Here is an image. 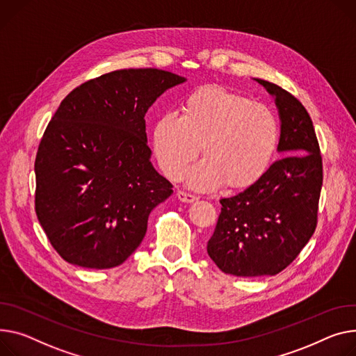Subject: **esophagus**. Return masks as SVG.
<instances>
[{
    "instance_id": "34e87169",
    "label": "esophagus",
    "mask_w": 356,
    "mask_h": 356,
    "mask_svg": "<svg viewBox=\"0 0 356 356\" xmlns=\"http://www.w3.org/2000/svg\"><path fill=\"white\" fill-rule=\"evenodd\" d=\"M176 196H177V199H179L180 202H183V203H192V202L197 200V196H195V195H192V193H187V192H184V191H179V192L176 193Z\"/></svg>"
}]
</instances>
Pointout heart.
I'll return each instance as SVG.
<instances>
[{
  "instance_id": "heart-1",
  "label": "heart",
  "mask_w": 356,
  "mask_h": 356,
  "mask_svg": "<svg viewBox=\"0 0 356 356\" xmlns=\"http://www.w3.org/2000/svg\"><path fill=\"white\" fill-rule=\"evenodd\" d=\"M277 140L279 124L269 107L220 86L188 92L179 114H163L153 126L154 154L170 177H177L200 149L203 160L186 180L203 191L222 183L229 191L252 186L269 168Z\"/></svg>"
}]
</instances>
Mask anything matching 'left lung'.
<instances>
[{
  "mask_svg": "<svg viewBox=\"0 0 356 356\" xmlns=\"http://www.w3.org/2000/svg\"><path fill=\"white\" fill-rule=\"evenodd\" d=\"M275 96L280 114V160L246 191L220 199V215L207 242L216 266L242 277L286 269L318 225L322 156L312 118L277 84L256 79Z\"/></svg>",
  "mask_w": 356,
  "mask_h": 356,
  "instance_id": "obj_1",
  "label": "left lung"
}]
</instances>
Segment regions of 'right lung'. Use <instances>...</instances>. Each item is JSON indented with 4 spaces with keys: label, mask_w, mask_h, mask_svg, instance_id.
<instances>
[{
    "label": "right lung",
    "mask_w": 356,
    "mask_h": 356,
    "mask_svg": "<svg viewBox=\"0 0 356 356\" xmlns=\"http://www.w3.org/2000/svg\"><path fill=\"white\" fill-rule=\"evenodd\" d=\"M184 77L159 68L115 70L61 102L35 156V213L71 265L110 269L140 246L150 211L173 184L150 163L145 115Z\"/></svg>",
    "instance_id": "right-lung-1"
}]
</instances>
